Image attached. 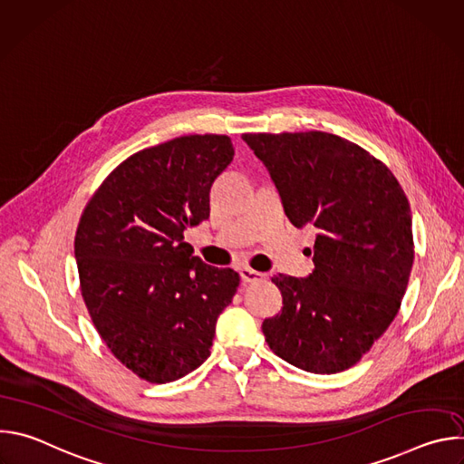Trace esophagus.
<instances>
[{
  "label": "esophagus",
  "mask_w": 464,
  "mask_h": 464,
  "mask_svg": "<svg viewBox=\"0 0 464 464\" xmlns=\"http://www.w3.org/2000/svg\"><path fill=\"white\" fill-rule=\"evenodd\" d=\"M262 277H264L262 274H258V272H255V270H251V268H240V279H242L244 285L258 283Z\"/></svg>",
  "instance_id": "esophagus-1"
}]
</instances>
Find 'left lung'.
<instances>
[{"instance_id":"obj_1","label":"left lung","mask_w":464,"mask_h":464,"mask_svg":"<svg viewBox=\"0 0 464 464\" xmlns=\"http://www.w3.org/2000/svg\"><path fill=\"white\" fill-rule=\"evenodd\" d=\"M295 227L314 226L315 270L274 276L283 308L262 333L285 362L315 374L349 369L385 333L413 266L408 198L362 147L326 131L244 134Z\"/></svg>"}]
</instances>
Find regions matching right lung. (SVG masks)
I'll list each match as a JSON object with an SVG mask.
<instances>
[{
    "label": "right lung",
    "mask_w": 464,
    "mask_h": 464,
    "mask_svg": "<svg viewBox=\"0 0 464 464\" xmlns=\"http://www.w3.org/2000/svg\"><path fill=\"white\" fill-rule=\"evenodd\" d=\"M227 136H183L122 161L81 218V290L113 356L152 383L174 382L209 358L217 319L240 277L215 268L183 231L211 213V187L233 161Z\"/></svg>",
    "instance_id": "1"
}]
</instances>
